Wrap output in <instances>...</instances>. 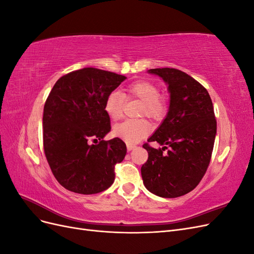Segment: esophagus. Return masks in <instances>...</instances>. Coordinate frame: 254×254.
Masks as SVG:
<instances>
[{
	"instance_id": "obj_1",
	"label": "esophagus",
	"mask_w": 254,
	"mask_h": 254,
	"mask_svg": "<svg viewBox=\"0 0 254 254\" xmlns=\"http://www.w3.org/2000/svg\"><path fill=\"white\" fill-rule=\"evenodd\" d=\"M135 148V145L134 144H127V150L128 151H130V150H132V149H134Z\"/></svg>"
}]
</instances>
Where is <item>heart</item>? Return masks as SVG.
I'll return each instance as SVG.
<instances>
[{
	"mask_svg": "<svg viewBox=\"0 0 254 254\" xmlns=\"http://www.w3.org/2000/svg\"><path fill=\"white\" fill-rule=\"evenodd\" d=\"M125 98H136L142 102L140 111L141 117H146L153 121H161L168 112V99L165 95L160 94L158 84L149 80H137L124 90L123 94L119 91H113L107 96L105 102V111L113 121L123 117ZM151 131V126L147 121H125L113 129L115 136L127 143H136L147 136Z\"/></svg>",
	"mask_w": 254,
	"mask_h": 254,
	"instance_id": "1",
	"label": "heart"
}]
</instances>
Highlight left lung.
Here are the masks:
<instances>
[{"mask_svg":"<svg viewBox=\"0 0 254 254\" xmlns=\"http://www.w3.org/2000/svg\"><path fill=\"white\" fill-rule=\"evenodd\" d=\"M148 72L168 84L171 101L166 118L148 139L163 147L143 145L148 151L141 167L143 182L157 196L180 197L198 186L210 164L217 128L213 103L206 89L187 73L173 67Z\"/></svg>","mask_w":254,"mask_h":254,"instance_id":"1","label":"left lung"}]
</instances>
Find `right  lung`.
<instances>
[{
    "label": "right lung",
    "instance_id": "1",
    "mask_svg": "<svg viewBox=\"0 0 254 254\" xmlns=\"http://www.w3.org/2000/svg\"><path fill=\"white\" fill-rule=\"evenodd\" d=\"M126 78L83 67L54 84L43 110V149L54 177L64 189L91 195L113 183L114 167L124 160L127 148L119 137L103 140L111 130L105 102Z\"/></svg>",
    "mask_w": 254,
    "mask_h": 254
}]
</instances>
